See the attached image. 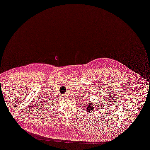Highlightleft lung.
Instances as JSON below:
<instances>
[{
    "label": "left lung",
    "instance_id": "left-lung-1",
    "mask_svg": "<svg viewBox=\"0 0 150 150\" xmlns=\"http://www.w3.org/2000/svg\"><path fill=\"white\" fill-rule=\"evenodd\" d=\"M88 103H89V104H88V105H86L88 106V107H87V110H86V111H87L88 112H91L92 110H93L94 106H93V103L89 102Z\"/></svg>",
    "mask_w": 150,
    "mask_h": 150
}]
</instances>
